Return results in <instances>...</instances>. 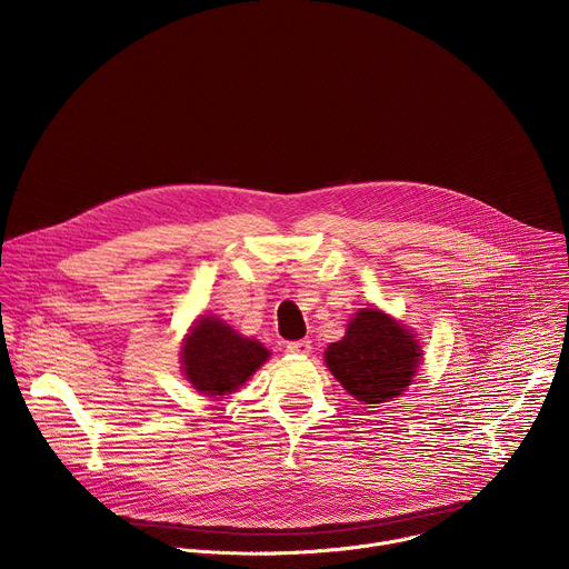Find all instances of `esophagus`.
Masks as SVG:
<instances>
[{
    "instance_id": "1",
    "label": "esophagus",
    "mask_w": 569,
    "mask_h": 569,
    "mask_svg": "<svg viewBox=\"0 0 569 569\" xmlns=\"http://www.w3.org/2000/svg\"><path fill=\"white\" fill-rule=\"evenodd\" d=\"M310 340H297V342H288L286 351L295 353V356H308L310 353Z\"/></svg>"
}]
</instances>
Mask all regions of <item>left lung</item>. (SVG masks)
Wrapping results in <instances>:
<instances>
[{
  "label": "left lung",
  "mask_w": 569,
  "mask_h": 569,
  "mask_svg": "<svg viewBox=\"0 0 569 569\" xmlns=\"http://www.w3.org/2000/svg\"><path fill=\"white\" fill-rule=\"evenodd\" d=\"M323 358L356 400L378 405L396 398L412 382L421 349L415 336L398 321L369 308L353 317L347 336L333 342Z\"/></svg>",
  "instance_id": "1"
}]
</instances>
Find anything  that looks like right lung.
I'll list each match as a JSON object with an SVG mask.
<instances>
[{"label":"right lung","instance_id":"add662e5","mask_svg":"<svg viewBox=\"0 0 569 569\" xmlns=\"http://www.w3.org/2000/svg\"><path fill=\"white\" fill-rule=\"evenodd\" d=\"M268 356L261 342L238 336L216 317H202L182 347L189 382L209 396H224L240 387Z\"/></svg>","mask_w":569,"mask_h":569}]
</instances>
